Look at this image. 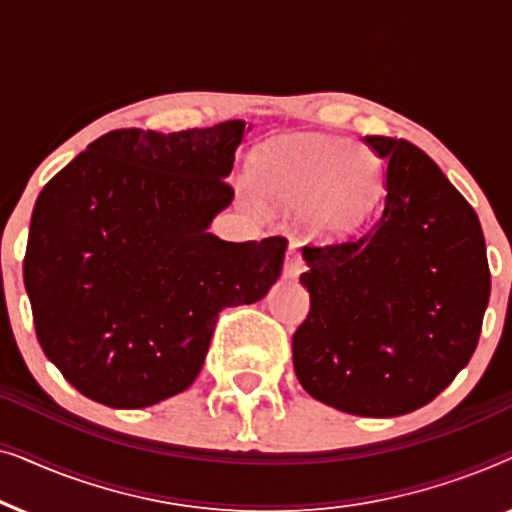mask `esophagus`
I'll return each mask as SVG.
<instances>
[{
    "label": "esophagus",
    "mask_w": 512,
    "mask_h": 512,
    "mask_svg": "<svg viewBox=\"0 0 512 512\" xmlns=\"http://www.w3.org/2000/svg\"><path fill=\"white\" fill-rule=\"evenodd\" d=\"M303 268H305L303 256L298 254L296 244H291L289 254H286V261H284V275H286V277H298L300 270H303Z\"/></svg>",
    "instance_id": "obj_1"
}]
</instances>
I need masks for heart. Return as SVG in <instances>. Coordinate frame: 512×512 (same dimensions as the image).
I'll return each instance as SVG.
<instances>
[{"label":"heart","mask_w":512,"mask_h":512,"mask_svg":"<svg viewBox=\"0 0 512 512\" xmlns=\"http://www.w3.org/2000/svg\"><path fill=\"white\" fill-rule=\"evenodd\" d=\"M352 149L335 139H300L268 146L254 160V179L263 193L286 205L310 207V226L319 235L354 233L366 219L373 188L349 179Z\"/></svg>","instance_id":"1"}]
</instances>
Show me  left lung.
Instances as JSON below:
<instances>
[{
    "instance_id": "8db88e82",
    "label": "left lung",
    "mask_w": 512,
    "mask_h": 512,
    "mask_svg": "<svg viewBox=\"0 0 512 512\" xmlns=\"http://www.w3.org/2000/svg\"><path fill=\"white\" fill-rule=\"evenodd\" d=\"M387 163L375 223L305 244L310 312L293 370L317 401L361 417L431 403L478 347L492 289L478 214L405 139L368 135Z\"/></svg>"
}]
</instances>
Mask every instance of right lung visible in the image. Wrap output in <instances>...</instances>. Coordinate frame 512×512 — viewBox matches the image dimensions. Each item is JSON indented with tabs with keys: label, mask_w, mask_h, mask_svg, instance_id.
<instances>
[{
	"label": "right lung",
	"mask_w": 512,
	"mask_h": 512,
	"mask_svg": "<svg viewBox=\"0 0 512 512\" xmlns=\"http://www.w3.org/2000/svg\"><path fill=\"white\" fill-rule=\"evenodd\" d=\"M247 123L111 130L34 202L23 258L37 340L62 377L109 408L188 389L226 307L261 300L289 240L207 233Z\"/></svg>",
	"instance_id": "1"
}]
</instances>
